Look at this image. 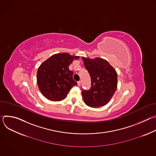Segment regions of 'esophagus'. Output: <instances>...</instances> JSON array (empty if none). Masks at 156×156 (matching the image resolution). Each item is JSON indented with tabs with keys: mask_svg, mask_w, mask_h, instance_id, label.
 <instances>
[{
	"mask_svg": "<svg viewBox=\"0 0 156 156\" xmlns=\"http://www.w3.org/2000/svg\"><path fill=\"white\" fill-rule=\"evenodd\" d=\"M77 84H78V86H81V81H78V82H77Z\"/></svg>",
	"mask_w": 156,
	"mask_h": 156,
	"instance_id": "34e87169",
	"label": "esophagus"
}]
</instances>
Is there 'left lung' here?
Masks as SVG:
<instances>
[{"instance_id":"obj_1","label":"left lung","mask_w":156,"mask_h":156,"mask_svg":"<svg viewBox=\"0 0 156 156\" xmlns=\"http://www.w3.org/2000/svg\"><path fill=\"white\" fill-rule=\"evenodd\" d=\"M82 59L91 80L90 90H82L84 102L91 107L104 106L110 101L117 90V72L104 59L98 57L91 59L84 57Z\"/></svg>"}]
</instances>
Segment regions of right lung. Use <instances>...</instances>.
Listing matches in <instances>:
<instances>
[{
    "label": "right lung",
    "mask_w": 156,
    "mask_h": 156,
    "mask_svg": "<svg viewBox=\"0 0 156 156\" xmlns=\"http://www.w3.org/2000/svg\"><path fill=\"white\" fill-rule=\"evenodd\" d=\"M78 56L68 53L53 55L39 67L37 72V83L42 95L52 101L64 99L72 87L77 85L73 79V72L69 65Z\"/></svg>",
    "instance_id": "obj_1"
}]
</instances>
